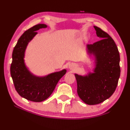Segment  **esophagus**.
Instances as JSON below:
<instances>
[{"label":"esophagus","instance_id":"obj_1","mask_svg":"<svg viewBox=\"0 0 130 130\" xmlns=\"http://www.w3.org/2000/svg\"><path fill=\"white\" fill-rule=\"evenodd\" d=\"M74 67V65H73V64H72V65H70V68H73V67Z\"/></svg>","mask_w":130,"mask_h":130}]
</instances>
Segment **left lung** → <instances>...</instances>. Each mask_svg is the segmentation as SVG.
<instances>
[{
	"label": "left lung",
	"instance_id": "obj_1",
	"mask_svg": "<svg viewBox=\"0 0 130 130\" xmlns=\"http://www.w3.org/2000/svg\"><path fill=\"white\" fill-rule=\"evenodd\" d=\"M102 39L87 45L89 54L95 57L94 73L85 76L75 74L79 98L88 105H96L108 99L115 91L120 74V55L115 41L108 34L94 26Z\"/></svg>",
	"mask_w": 130,
	"mask_h": 130
}]
</instances>
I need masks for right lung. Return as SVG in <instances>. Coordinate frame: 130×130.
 I'll list each match as a JSON object with an SVG mask.
<instances>
[{"instance_id": "right-lung-1", "label": "right lung", "mask_w": 130, "mask_h": 130, "mask_svg": "<svg viewBox=\"0 0 130 130\" xmlns=\"http://www.w3.org/2000/svg\"><path fill=\"white\" fill-rule=\"evenodd\" d=\"M46 27L45 24H38L25 31L19 39L12 54L10 73L15 90L21 97L36 102L49 98L57 82L67 72L63 70L44 77H37L31 74L25 66L23 58L28 43L36 35V31Z\"/></svg>"}]
</instances>
